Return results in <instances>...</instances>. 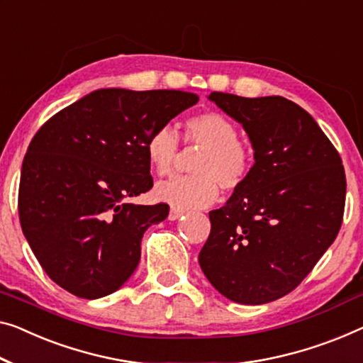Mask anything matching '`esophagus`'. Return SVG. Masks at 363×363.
<instances>
[{
	"label": "esophagus",
	"mask_w": 363,
	"mask_h": 363,
	"mask_svg": "<svg viewBox=\"0 0 363 363\" xmlns=\"http://www.w3.org/2000/svg\"><path fill=\"white\" fill-rule=\"evenodd\" d=\"M182 215H184V212H181V210L171 208V212H169V215H167V218H169L171 221H174V220H179Z\"/></svg>",
	"instance_id": "1"
}]
</instances>
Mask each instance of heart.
I'll use <instances>...</instances> for the list:
<instances>
[{"label": "heart", "instance_id": "obj_1", "mask_svg": "<svg viewBox=\"0 0 363 363\" xmlns=\"http://www.w3.org/2000/svg\"><path fill=\"white\" fill-rule=\"evenodd\" d=\"M184 140L200 147L194 163L196 176L172 177L156 187V197L176 210H196L212 205L220 187L233 192L246 182L252 155L228 117L216 111L199 112L184 123ZM147 155L156 174L169 176L179 156V137L171 127H160L147 140Z\"/></svg>", "mask_w": 363, "mask_h": 363}]
</instances>
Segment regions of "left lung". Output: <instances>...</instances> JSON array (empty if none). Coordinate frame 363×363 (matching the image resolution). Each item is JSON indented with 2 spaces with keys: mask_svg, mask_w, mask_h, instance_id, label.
<instances>
[{
  "mask_svg": "<svg viewBox=\"0 0 363 363\" xmlns=\"http://www.w3.org/2000/svg\"><path fill=\"white\" fill-rule=\"evenodd\" d=\"M240 122L254 150L250 176L221 208L199 254L205 277L241 305H262L301 284L342 225V160L298 104L282 96H208Z\"/></svg>",
  "mask_w": 363,
  "mask_h": 363,
  "instance_id": "left-lung-1",
  "label": "left lung"
}]
</instances>
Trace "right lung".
<instances>
[{"instance_id": "1", "label": "right lung", "mask_w": 363, "mask_h": 363, "mask_svg": "<svg viewBox=\"0 0 363 363\" xmlns=\"http://www.w3.org/2000/svg\"><path fill=\"white\" fill-rule=\"evenodd\" d=\"M184 91L97 89L65 107L32 138L19 182V220L57 285L96 300L137 269L142 238L166 203L135 205L153 187L147 140L197 104Z\"/></svg>"}]
</instances>
